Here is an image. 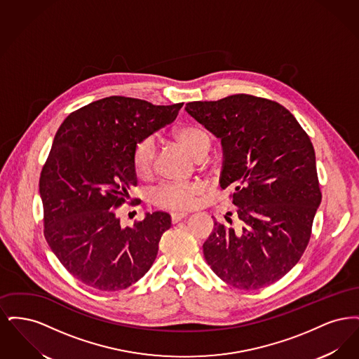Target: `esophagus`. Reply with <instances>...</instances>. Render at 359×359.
Returning a JSON list of instances; mask_svg holds the SVG:
<instances>
[{"instance_id": "obj_1", "label": "esophagus", "mask_w": 359, "mask_h": 359, "mask_svg": "<svg viewBox=\"0 0 359 359\" xmlns=\"http://www.w3.org/2000/svg\"><path fill=\"white\" fill-rule=\"evenodd\" d=\"M187 217V214L186 212H172L171 214V221L172 223H177L180 222L182 219H184Z\"/></svg>"}]
</instances>
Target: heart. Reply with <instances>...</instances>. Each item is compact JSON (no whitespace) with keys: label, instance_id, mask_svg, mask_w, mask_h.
Returning a JSON list of instances; mask_svg holds the SVG:
<instances>
[{"label":"heart","instance_id":"obj_1","mask_svg":"<svg viewBox=\"0 0 359 359\" xmlns=\"http://www.w3.org/2000/svg\"><path fill=\"white\" fill-rule=\"evenodd\" d=\"M175 135L179 142L195 157L207 154L210 148V137L202 128L196 125L184 123L176 129ZM154 154L156 147L152 138H144L135 145L132 152V161L133 170L138 177L144 179L152 173ZM202 191L203 184L199 182L164 183L154 189L152 202L154 205L164 210H188L195 205L196 198Z\"/></svg>","mask_w":359,"mask_h":359}]
</instances>
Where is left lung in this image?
<instances>
[{
    "instance_id": "1",
    "label": "left lung",
    "mask_w": 359,
    "mask_h": 359,
    "mask_svg": "<svg viewBox=\"0 0 359 359\" xmlns=\"http://www.w3.org/2000/svg\"><path fill=\"white\" fill-rule=\"evenodd\" d=\"M186 110L221 138V187L233 189L239 221L238 229L214 223L205 261L236 288L268 287L303 256L322 202L312 142L288 109L266 98L236 94Z\"/></svg>"
}]
</instances>
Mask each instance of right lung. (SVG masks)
Returning <instances> with one entry per match:
<instances>
[{
	"label": "right lung",
	"instance_id": "add662e5",
	"mask_svg": "<svg viewBox=\"0 0 359 359\" xmlns=\"http://www.w3.org/2000/svg\"><path fill=\"white\" fill-rule=\"evenodd\" d=\"M182 106L113 95L72 111L57 129L39 182L44 237L86 285L125 290L152 266L171 217L157 211L121 227L117 210L137 186L135 145L171 123Z\"/></svg>",
	"mask_w": 359,
	"mask_h": 359
}]
</instances>
